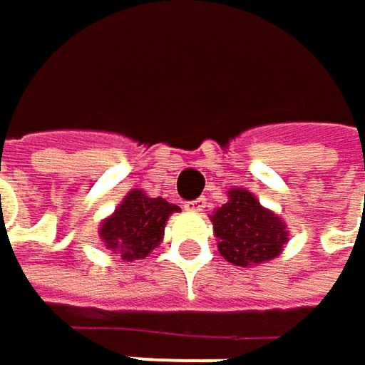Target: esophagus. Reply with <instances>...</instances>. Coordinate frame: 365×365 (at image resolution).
<instances>
[{
  "label": "esophagus",
  "mask_w": 365,
  "mask_h": 365,
  "mask_svg": "<svg viewBox=\"0 0 365 365\" xmlns=\"http://www.w3.org/2000/svg\"><path fill=\"white\" fill-rule=\"evenodd\" d=\"M205 207H207V198H196V200H190V202H185V211H190V213H200V211H205Z\"/></svg>",
  "instance_id": "34e87169"
}]
</instances>
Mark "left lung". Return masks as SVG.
Returning a JSON list of instances; mask_svg holds the SVG:
<instances>
[{"label":"left lung","mask_w":365,"mask_h":365,"mask_svg":"<svg viewBox=\"0 0 365 365\" xmlns=\"http://www.w3.org/2000/svg\"><path fill=\"white\" fill-rule=\"evenodd\" d=\"M227 196L211 215L221 257L240 267L276 259L288 242L284 221L245 187H232Z\"/></svg>","instance_id":"obj_1"}]
</instances>
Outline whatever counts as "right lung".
Here are the masks:
<instances>
[{
    "label": "right lung",
    "mask_w": 365,
    "mask_h": 365,
    "mask_svg": "<svg viewBox=\"0 0 365 365\" xmlns=\"http://www.w3.org/2000/svg\"><path fill=\"white\" fill-rule=\"evenodd\" d=\"M180 207L165 198H150L142 190H131L115 213L100 225V238L106 249L123 261H138L148 257L165 236V225Z\"/></svg>",
    "instance_id": "add662e5"
}]
</instances>
